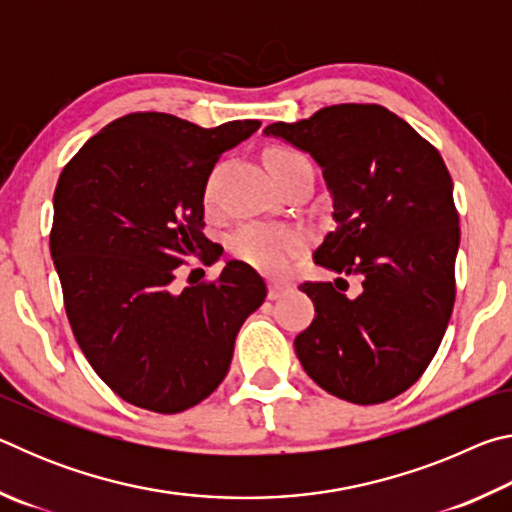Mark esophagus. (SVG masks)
I'll use <instances>...</instances> for the list:
<instances>
[{
  "label": "esophagus",
  "mask_w": 512,
  "mask_h": 512,
  "mask_svg": "<svg viewBox=\"0 0 512 512\" xmlns=\"http://www.w3.org/2000/svg\"><path fill=\"white\" fill-rule=\"evenodd\" d=\"M289 291V284H282V282H268V298L271 300H277V298H282L284 293Z\"/></svg>",
  "instance_id": "34e87169"
}]
</instances>
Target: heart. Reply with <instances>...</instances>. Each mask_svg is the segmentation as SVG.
<instances>
[{
    "instance_id": "obj_1",
    "label": "heart",
    "mask_w": 512,
    "mask_h": 512,
    "mask_svg": "<svg viewBox=\"0 0 512 512\" xmlns=\"http://www.w3.org/2000/svg\"><path fill=\"white\" fill-rule=\"evenodd\" d=\"M302 160V155L291 149H271L266 153V167ZM305 246V235L291 228L277 225H246L232 237V250L248 264L262 268L266 273H282L289 259Z\"/></svg>"
}]
</instances>
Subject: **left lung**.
<instances>
[{
	"label": "left lung",
	"mask_w": 512,
	"mask_h": 512,
	"mask_svg": "<svg viewBox=\"0 0 512 512\" xmlns=\"http://www.w3.org/2000/svg\"><path fill=\"white\" fill-rule=\"evenodd\" d=\"M264 135L311 155L334 207L336 230L314 262L336 280L300 284L316 309L293 341L302 368L341 400H393L420 379L452 316L461 241L452 176L415 128L372 103L327 106Z\"/></svg>",
	"instance_id": "left-lung-1"
}]
</instances>
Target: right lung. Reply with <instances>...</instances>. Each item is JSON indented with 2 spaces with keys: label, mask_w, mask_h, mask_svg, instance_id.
<instances>
[{
  "label": "right lung",
  "mask_w": 512,
  "mask_h": 512,
  "mask_svg": "<svg viewBox=\"0 0 512 512\" xmlns=\"http://www.w3.org/2000/svg\"><path fill=\"white\" fill-rule=\"evenodd\" d=\"M259 126L133 112L60 173L49 248L69 325L94 372L140 409L180 413L214 393L266 298L262 275L237 259L216 282L173 289L185 257L210 244L203 196L216 160Z\"/></svg>",
  "instance_id": "obj_1"
}]
</instances>
